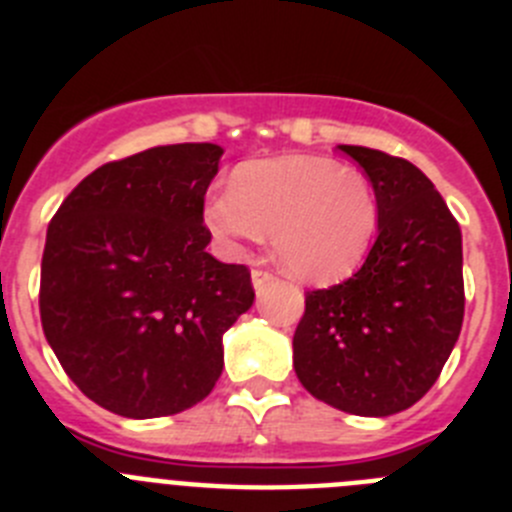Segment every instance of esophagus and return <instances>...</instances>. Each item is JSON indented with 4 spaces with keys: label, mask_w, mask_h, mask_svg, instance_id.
<instances>
[{
    "label": "esophagus",
    "mask_w": 512,
    "mask_h": 512,
    "mask_svg": "<svg viewBox=\"0 0 512 512\" xmlns=\"http://www.w3.org/2000/svg\"><path fill=\"white\" fill-rule=\"evenodd\" d=\"M251 279H253V287L256 289H264L266 284H271L274 282V274H271V271H264V269H253L251 271Z\"/></svg>",
    "instance_id": "esophagus-1"
}]
</instances>
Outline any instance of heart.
Returning a JSON list of instances; mask_svg holds the SVG:
<instances>
[{"mask_svg":"<svg viewBox=\"0 0 512 512\" xmlns=\"http://www.w3.org/2000/svg\"><path fill=\"white\" fill-rule=\"evenodd\" d=\"M379 194L356 166L325 156H284L241 166L230 192L212 194L205 223L230 251L271 233L289 274L333 282L354 271L379 230Z\"/></svg>","mask_w":512,"mask_h":512,"instance_id":"obj_1","label":"heart"}]
</instances>
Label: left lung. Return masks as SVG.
<instances>
[{"label": "left lung", "mask_w": 512, "mask_h": 512, "mask_svg": "<svg viewBox=\"0 0 512 512\" xmlns=\"http://www.w3.org/2000/svg\"><path fill=\"white\" fill-rule=\"evenodd\" d=\"M341 151L377 187L379 233L354 277L305 295L295 372L333 408L384 418L431 390L459 338L461 230L418 166L364 146Z\"/></svg>", "instance_id": "1"}]
</instances>
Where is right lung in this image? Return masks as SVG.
Returning <instances> with one entry per match:
<instances>
[{"label": "right lung", "mask_w": 512, "mask_h": 512, "mask_svg": "<svg viewBox=\"0 0 512 512\" xmlns=\"http://www.w3.org/2000/svg\"><path fill=\"white\" fill-rule=\"evenodd\" d=\"M223 148L156 146L81 179L45 235L40 323L63 372L122 418L205 400L223 333L253 305L251 271L205 251Z\"/></svg>", "instance_id": "right-lung-1"}]
</instances>
